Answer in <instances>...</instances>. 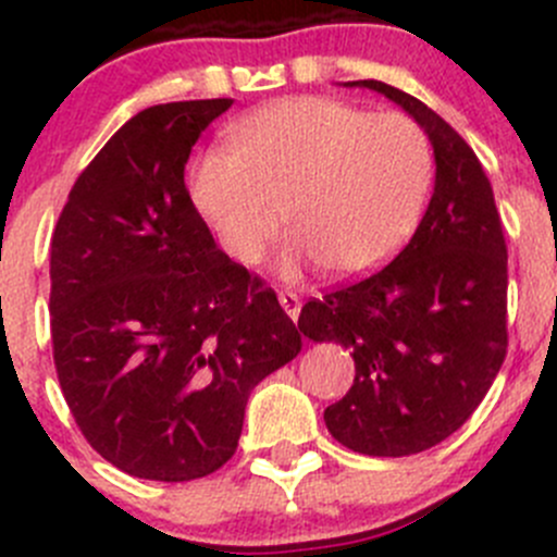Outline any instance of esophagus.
I'll return each instance as SVG.
<instances>
[{
	"instance_id": "obj_1",
	"label": "esophagus",
	"mask_w": 557,
	"mask_h": 557,
	"mask_svg": "<svg viewBox=\"0 0 557 557\" xmlns=\"http://www.w3.org/2000/svg\"><path fill=\"white\" fill-rule=\"evenodd\" d=\"M277 301H280V307H283L285 314H288L290 320L299 318V312H301V299H299V296L290 294V290H285V294L277 296Z\"/></svg>"
}]
</instances>
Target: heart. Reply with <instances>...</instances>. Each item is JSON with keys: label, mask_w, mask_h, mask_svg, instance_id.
Here are the masks:
<instances>
[{"label": "heart", "mask_w": 557, "mask_h": 557, "mask_svg": "<svg viewBox=\"0 0 557 557\" xmlns=\"http://www.w3.org/2000/svg\"><path fill=\"white\" fill-rule=\"evenodd\" d=\"M232 150H207L188 177L190 199L223 250L256 263L283 226L285 277L320 261L334 277H363L412 237L434 153L423 128L401 112L325 97L258 107L232 126Z\"/></svg>", "instance_id": "1"}]
</instances>
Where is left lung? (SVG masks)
I'll use <instances>...</instances> for the list:
<instances>
[{"instance_id":"1","label":"left lung","mask_w":557,"mask_h":557,"mask_svg":"<svg viewBox=\"0 0 557 557\" xmlns=\"http://www.w3.org/2000/svg\"><path fill=\"white\" fill-rule=\"evenodd\" d=\"M401 107L434 148V194L383 272L301 307L299 331L350 350L356 380L323 420L374 458L423 453L471 418L507 356V245L474 150L420 99L352 81Z\"/></svg>"}]
</instances>
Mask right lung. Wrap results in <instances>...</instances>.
Here are the masks:
<instances>
[{
	"label": "right lung",
	"mask_w": 557,
	"mask_h": 557,
	"mask_svg": "<svg viewBox=\"0 0 557 557\" xmlns=\"http://www.w3.org/2000/svg\"><path fill=\"white\" fill-rule=\"evenodd\" d=\"M234 99L128 117L77 177L50 245V331L83 436L139 480L221 469L250 391L301 336L212 239L185 188L190 148Z\"/></svg>",
	"instance_id": "right-lung-1"
}]
</instances>
